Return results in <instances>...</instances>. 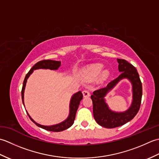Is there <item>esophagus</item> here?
Returning <instances> with one entry per match:
<instances>
[{
  "label": "esophagus",
  "instance_id": "1",
  "mask_svg": "<svg viewBox=\"0 0 159 159\" xmlns=\"http://www.w3.org/2000/svg\"><path fill=\"white\" fill-rule=\"evenodd\" d=\"M83 94L84 97H89L90 96V93L89 91H87V90H83Z\"/></svg>",
  "mask_w": 159,
  "mask_h": 159
}]
</instances>
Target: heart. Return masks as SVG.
Instances as JSON below:
<instances>
[{
  "label": "heart",
  "mask_w": 159,
  "mask_h": 159,
  "mask_svg": "<svg viewBox=\"0 0 159 159\" xmlns=\"http://www.w3.org/2000/svg\"><path fill=\"white\" fill-rule=\"evenodd\" d=\"M102 65L98 63L87 67L85 70V79L87 80H93L96 79L100 74L101 71L102 70ZM108 75H109V72L107 70L103 71L101 73V77L103 79H106Z\"/></svg>",
  "instance_id": "obj_1"
}]
</instances>
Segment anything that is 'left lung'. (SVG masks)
<instances>
[{"mask_svg": "<svg viewBox=\"0 0 159 159\" xmlns=\"http://www.w3.org/2000/svg\"><path fill=\"white\" fill-rule=\"evenodd\" d=\"M118 70L120 75L111 81L106 87L94 91L91 96L93 102L94 119L100 126L113 128L122 126L133 120L139 111L142 97V84L137 69L124 59H117ZM123 78L129 80L133 86V102L129 109L118 113L111 111L105 102L107 93Z\"/></svg>", "mask_w": 159, "mask_h": 159, "instance_id": "left-lung-1", "label": "left lung"}]
</instances>
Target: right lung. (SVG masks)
Returning a JSON list of instances; mask_svg holds the SVG:
<instances>
[{
  "mask_svg": "<svg viewBox=\"0 0 159 159\" xmlns=\"http://www.w3.org/2000/svg\"><path fill=\"white\" fill-rule=\"evenodd\" d=\"M60 66H61V61L47 59V60L40 61L38 62L33 66L32 68L29 70V72L26 74V75L25 78V80H24V82H23V85L22 88V102H23L24 106H25V103H24V92H25L26 83V81H27L28 78L33 73V70H38V69H50V70H55L58 69L60 67ZM83 93L80 91L74 94L70 100L69 116L67 117V118L65 121H63L61 123H59L58 124L52 125V126H43V125L39 124L37 122H35V121L31 117V116H29L28 112L26 113H27L29 118L31 119V120L33 121V122L35 123L38 126L43 128V129H45L48 131H52V132L63 131L64 130L67 129V128H70L74 124V121L75 120L77 109L78 108H79L80 102L83 99Z\"/></svg>",
  "mask_w": 159,
  "mask_h": 159,
  "instance_id": "add662e5",
  "label": "right lung"
}]
</instances>
